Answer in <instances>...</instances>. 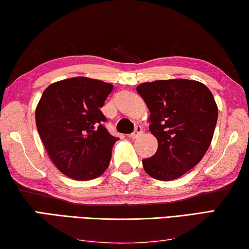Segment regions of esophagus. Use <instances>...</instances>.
Instances as JSON below:
<instances>
[{"mask_svg": "<svg viewBox=\"0 0 249 249\" xmlns=\"http://www.w3.org/2000/svg\"><path fill=\"white\" fill-rule=\"evenodd\" d=\"M141 135H142V128H141V125H137L135 131L130 135V137H131L132 139H137V138H139Z\"/></svg>", "mask_w": 249, "mask_h": 249, "instance_id": "esophagus-1", "label": "esophagus"}]
</instances>
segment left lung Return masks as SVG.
<instances>
[{
	"instance_id": "1",
	"label": "left lung",
	"mask_w": 249,
	"mask_h": 249,
	"mask_svg": "<svg viewBox=\"0 0 249 249\" xmlns=\"http://www.w3.org/2000/svg\"><path fill=\"white\" fill-rule=\"evenodd\" d=\"M137 92L150 111L149 129L158 140L156 154L142 160L143 169L158 180L181 177L200 161L213 140L218 118L213 93L188 79L141 83Z\"/></svg>"
}]
</instances>
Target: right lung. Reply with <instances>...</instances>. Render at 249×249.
Wrapping results in <instances>:
<instances>
[{"label":"right lung","mask_w":249,"mask_h":249,"mask_svg":"<svg viewBox=\"0 0 249 249\" xmlns=\"http://www.w3.org/2000/svg\"><path fill=\"white\" fill-rule=\"evenodd\" d=\"M111 83L87 76L64 79L43 91L36 109L37 132L52 162L74 180L87 181L109 167L114 142L100 108Z\"/></svg>","instance_id":"add662e5"}]
</instances>
